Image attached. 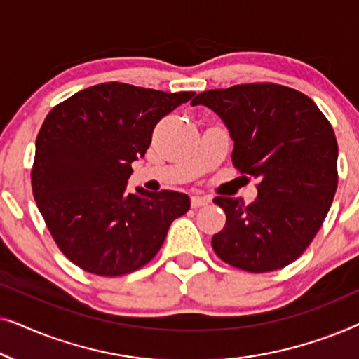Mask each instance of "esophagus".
Masks as SVG:
<instances>
[{
  "mask_svg": "<svg viewBox=\"0 0 359 359\" xmlns=\"http://www.w3.org/2000/svg\"><path fill=\"white\" fill-rule=\"evenodd\" d=\"M209 203H210L209 196L196 194V196H193V198H191V205H193V208H201V205H205Z\"/></svg>",
  "mask_w": 359,
  "mask_h": 359,
  "instance_id": "1",
  "label": "esophagus"
}]
</instances>
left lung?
<instances>
[{
  "mask_svg": "<svg viewBox=\"0 0 359 359\" xmlns=\"http://www.w3.org/2000/svg\"><path fill=\"white\" fill-rule=\"evenodd\" d=\"M227 126L232 161L258 181L252 204L217 196L227 215L212 237L222 262L248 273L287 266L306 252L327 217L338 186V144L311 97L274 83H248L199 93Z\"/></svg>",
  "mask_w": 359,
  "mask_h": 359,
  "instance_id": "left-lung-1",
  "label": "left lung"
}]
</instances>
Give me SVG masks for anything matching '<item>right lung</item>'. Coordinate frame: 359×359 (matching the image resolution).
<instances>
[{
  "mask_svg": "<svg viewBox=\"0 0 359 359\" xmlns=\"http://www.w3.org/2000/svg\"><path fill=\"white\" fill-rule=\"evenodd\" d=\"M193 96L111 81L48 112L36 140L32 193L57 247L76 266L107 278L137 271L188 212L183 193L129 194L126 184L156 122Z\"/></svg>",
  "mask_w": 359,
  "mask_h": 359,
  "instance_id": "add662e5",
  "label": "right lung"
}]
</instances>
